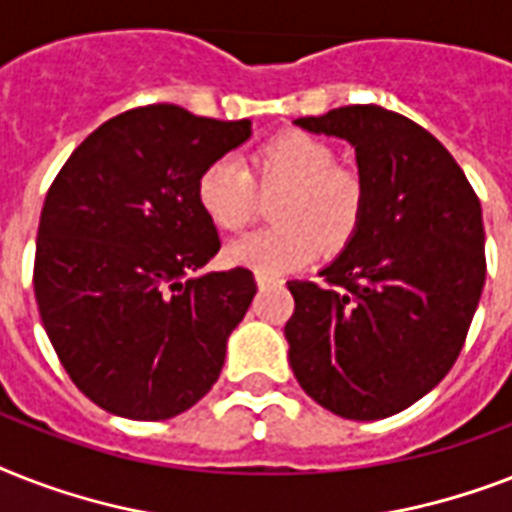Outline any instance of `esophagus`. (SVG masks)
<instances>
[{
  "instance_id": "esophagus-1",
  "label": "esophagus",
  "mask_w": 512,
  "mask_h": 512,
  "mask_svg": "<svg viewBox=\"0 0 512 512\" xmlns=\"http://www.w3.org/2000/svg\"><path fill=\"white\" fill-rule=\"evenodd\" d=\"M276 284H281L276 276H263V273H257V287L260 289H271V287H276Z\"/></svg>"
}]
</instances>
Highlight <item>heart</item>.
I'll return each mask as SVG.
<instances>
[{
    "label": "heart",
    "mask_w": 512,
    "mask_h": 512,
    "mask_svg": "<svg viewBox=\"0 0 512 512\" xmlns=\"http://www.w3.org/2000/svg\"><path fill=\"white\" fill-rule=\"evenodd\" d=\"M335 164V148L311 132H281L268 140L257 154V170L265 185H287L273 209L281 223L231 241L225 260L263 276H284L324 252L321 232L329 244L348 239L361 217L364 188ZM196 199L220 231H239L257 212V183L241 156H217L201 170Z\"/></svg>",
    "instance_id": "heart-1"
}]
</instances>
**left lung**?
I'll list each match as a JSON object with an SVG mask.
<instances>
[{"label": "left lung", "instance_id": "1", "mask_svg": "<svg viewBox=\"0 0 512 512\" xmlns=\"http://www.w3.org/2000/svg\"><path fill=\"white\" fill-rule=\"evenodd\" d=\"M356 148L364 204L329 287L289 281L284 327L300 388L345 420L404 412L444 380L486 281L484 220L468 177L420 124L380 106L295 119Z\"/></svg>", "mask_w": 512, "mask_h": 512}]
</instances>
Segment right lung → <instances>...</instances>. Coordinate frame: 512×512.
Instances as JSON below:
<instances>
[{
    "instance_id": "obj_1",
    "label": "right lung",
    "mask_w": 512,
    "mask_h": 512,
    "mask_svg": "<svg viewBox=\"0 0 512 512\" xmlns=\"http://www.w3.org/2000/svg\"><path fill=\"white\" fill-rule=\"evenodd\" d=\"M249 135V119L132 108L100 124L47 191L36 305L63 369L100 409L170 420L220 377L257 287L247 268L196 276L220 249L196 183Z\"/></svg>"
}]
</instances>
